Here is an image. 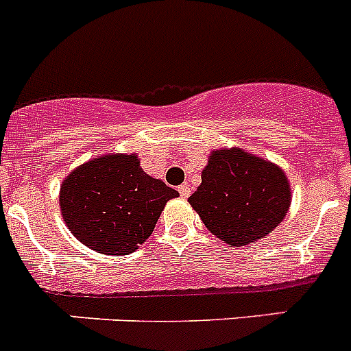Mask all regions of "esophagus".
<instances>
[{"mask_svg":"<svg viewBox=\"0 0 351 351\" xmlns=\"http://www.w3.org/2000/svg\"><path fill=\"white\" fill-rule=\"evenodd\" d=\"M179 193H181L182 198H188V197H190V193H191L190 184H188V182H184V184L179 186Z\"/></svg>","mask_w":351,"mask_h":351,"instance_id":"esophagus-1","label":"esophagus"}]
</instances>
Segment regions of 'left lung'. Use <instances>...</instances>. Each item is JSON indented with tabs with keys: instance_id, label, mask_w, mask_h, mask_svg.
I'll use <instances>...</instances> for the list:
<instances>
[{
	"instance_id": "1",
	"label": "left lung",
	"mask_w": 351,
	"mask_h": 351,
	"mask_svg": "<svg viewBox=\"0 0 351 351\" xmlns=\"http://www.w3.org/2000/svg\"><path fill=\"white\" fill-rule=\"evenodd\" d=\"M207 230L228 246L271 234L287 216L291 188L281 167L241 147L213 151L202 182L188 198Z\"/></svg>"
}]
</instances>
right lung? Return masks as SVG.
<instances>
[{"label": "right lung", "mask_w": 351, "mask_h": 351, "mask_svg": "<svg viewBox=\"0 0 351 351\" xmlns=\"http://www.w3.org/2000/svg\"><path fill=\"white\" fill-rule=\"evenodd\" d=\"M176 197L173 188L142 170L137 153H107L63 179L60 207L63 221L84 246L123 256L145 243Z\"/></svg>", "instance_id": "1"}]
</instances>
